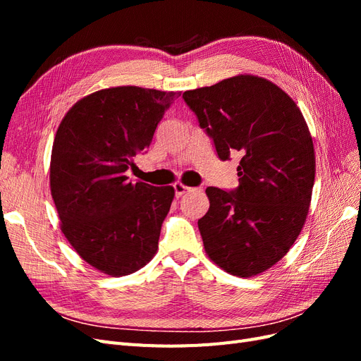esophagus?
I'll return each mask as SVG.
<instances>
[{
	"label": "esophagus",
	"mask_w": 361,
	"mask_h": 361,
	"mask_svg": "<svg viewBox=\"0 0 361 361\" xmlns=\"http://www.w3.org/2000/svg\"><path fill=\"white\" fill-rule=\"evenodd\" d=\"M173 188H174V194H176V197H180V195H183L185 192H188V191L192 190V188L187 187V185H183V183H180V182L174 183Z\"/></svg>",
	"instance_id": "34e87169"
}]
</instances>
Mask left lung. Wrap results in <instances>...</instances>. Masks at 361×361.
<instances>
[{"mask_svg": "<svg viewBox=\"0 0 361 361\" xmlns=\"http://www.w3.org/2000/svg\"><path fill=\"white\" fill-rule=\"evenodd\" d=\"M220 159L236 152L239 187H207L199 220L206 255L238 277L260 274L285 256L305 223L314 182L310 130L292 97L255 75H236L182 94Z\"/></svg>", "mask_w": 361, "mask_h": 361, "instance_id": "obj_1", "label": "left lung"}]
</instances>
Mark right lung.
I'll return each instance as SVG.
<instances>
[{
    "label": "right lung",
    "mask_w": 361,
    "mask_h": 361,
    "mask_svg": "<svg viewBox=\"0 0 361 361\" xmlns=\"http://www.w3.org/2000/svg\"><path fill=\"white\" fill-rule=\"evenodd\" d=\"M179 92L110 87L76 102L54 138L49 183L61 232L87 264L111 277L143 268L158 250L173 187L133 183L126 171L147 149Z\"/></svg>",
    "instance_id": "1"
}]
</instances>
